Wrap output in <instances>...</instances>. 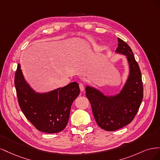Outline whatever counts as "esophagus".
Returning <instances> with one entry per match:
<instances>
[{
    "instance_id": "esophagus-1",
    "label": "esophagus",
    "mask_w": 160,
    "mask_h": 160,
    "mask_svg": "<svg viewBox=\"0 0 160 160\" xmlns=\"http://www.w3.org/2000/svg\"><path fill=\"white\" fill-rule=\"evenodd\" d=\"M79 88H80V90L81 91H83L84 89H85V85L83 83H80L79 84Z\"/></svg>"
}]
</instances>
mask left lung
<instances>
[{
	"label": "left lung",
	"mask_w": 160,
	"mask_h": 160,
	"mask_svg": "<svg viewBox=\"0 0 160 160\" xmlns=\"http://www.w3.org/2000/svg\"><path fill=\"white\" fill-rule=\"evenodd\" d=\"M116 52L127 56L129 75L120 93L105 96L99 90L89 86L85 88L86 96L99 126L106 131H115L130 123L137 114L143 95L141 71L132 49L118 38Z\"/></svg>",
	"instance_id": "left-lung-1"
}]
</instances>
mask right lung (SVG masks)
Masks as SVG:
<instances>
[{
    "label": "right lung",
    "instance_id": "add662e5",
    "mask_svg": "<svg viewBox=\"0 0 160 160\" xmlns=\"http://www.w3.org/2000/svg\"><path fill=\"white\" fill-rule=\"evenodd\" d=\"M14 85L19 106L27 119L42 132L55 133L68 123L71 105L79 95L77 82L45 93H35L24 79L18 64Z\"/></svg>",
    "mask_w": 160,
    "mask_h": 160
}]
</instances>
